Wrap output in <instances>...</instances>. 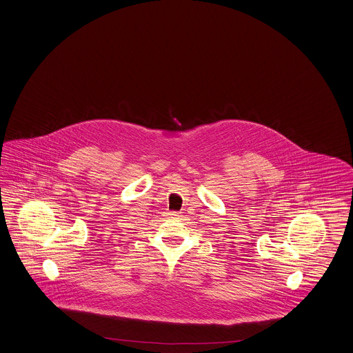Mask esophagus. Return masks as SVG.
<instances>
[{
    "instance_id": "obj_1",
    "label": "esophagus",
    "mask_w": 353,
    "mask_h": 353,
    "mask_svg": "<svg viewBox=\"0 0 353 353\" xmlns=\"http://www.w3.org/2000/svg\"><path fill=\"white\" fill-rule=\"evenodd\" d=\"M169 215H170L172 218H177V216H180V212H179V211H170Z\"/></svg>"
}]
</instances>
